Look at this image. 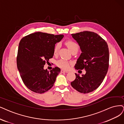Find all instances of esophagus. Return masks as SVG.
Returning a JSON list of instances; mask_svg holds the SVG:
<instances>
[{
  "label": "esophagus",
  "mask_w": 124,
  "mask_h": 124,
  "mask_svg": "<svg viewBox=\"0 0 124 124\" xmlns=\"http://www.w3.org/2000/svg\"><path fill=\"white\" fill-rule=\"evenodd\" d=\"M61 73H64V72H68V71H67V70H61Z\"/></svg>",
  "instance_id": "1"
}]
</instances>
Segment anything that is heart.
Returning <instances> with one entry per match:
<instances>
[{
	"label": "heart",
	"instance_id": "obj_1",
	"mask_svg": "<svg viewBox=\"0 0 124 124\" xmlns=\"http://www.w3.org/2000/svg\"><path fill=\"white\" fill-rule=\"evenodd\" d=\"M65 44L67 46V47L70 50L71 52L75 49H78V48H79L78 44L77 43H76L75 42H74V41H67L66 42ZM60 45L59 43H57L56 45V46H55V47L54 48V54L57 53L58 50L60 48ZM70 63H71L70 62L68 61L67 60H66L60 59L57 62V65L59 67L63 68V69L66 70L69 68Z\"/></svg>",
	"mask_w": 124,
	"mask_h": 124
}]
</instances>
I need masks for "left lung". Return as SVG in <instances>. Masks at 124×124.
<instances>
[{"label":"left lung","mask_w":124,"mask_h":124,"mask_svg":"<svg viewBox=\"0 0 124 124\" xmlns=\"http://www.w3.org/2000/svg\"><path fill=\"white\" fill-rule=\"evenodd\" d=\"M82 52L75 67L85 69L81 77L75 74L76 79L71 82L73 88L83 93L98 88L106 76L109 67V53L107 43L94 32L83 31L71 34Z\"/></svg>","instance_id":"left-lung-1"}]
</instances>
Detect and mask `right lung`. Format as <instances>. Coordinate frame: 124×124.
<instances>
[{
	"label": "right lung",
	"instance_id": "add662e5",
	"mask_svg": "<svg viewBox=\"0 0 124 124\" xmlns=\"http://www.w3.org/2000/svg\"><path fill=\"white\" fill-rule=\"evenodd\" d=\"M63 37V35L38 31L20 40L17 57V68L24 84L33 92L43 93L53 86L61 70L56 67L49 71L44 69V65L53 58L55 44Z\"/></svg>",
	"mask_w": 124,
	"mask_h": 124
}]
</instances>
